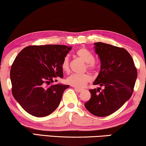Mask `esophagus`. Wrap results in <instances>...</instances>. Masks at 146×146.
<instances>
[{
  "mask_svg": "<svg viewBox=\"0 0 146 146\" xmlns=\"http://www.w3.org/2000/svg\"><path fill=\"white\" fill-rule=\"evenodd\" d=\"M74 90L78 92H81L82 91V89H80V88H74Z\"/></svg>",
  "mask_w": 146,
  "mask_h": 146,
  "instance_id": "esophagus-1",
  "label": "esophagus"
}]
</instances>
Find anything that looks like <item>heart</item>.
<instances>
[{
  "instance_id": "b5f03b06",
  "label": "heart",
  "mask_w": 146,
  "mask_h": 146,
  "mask_svg": "<svg viewBox=\"0 0 146 146\" xmlns=\"http://www.w3.org/2000/svg\"><path fill=\"white\" fill-rule=\"evenodd\" d=\"M76 56L82 60L85 63H86V68L90 71L96 70L97 64L94 61V57L92 53L85 48H81L76 52ZM61 68L64 72L69 71V59L67 56L64 58L61 63ZM91 80V77L88 74H72L66 78V82L68 84L72 86L78 88H82L84 87L88 82Z\"/></svg>"
}]
</instances>
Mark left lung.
I'll use <instances>...</instances> for the list:
<instances>
[{"label": "left lung", "mask_w": 146, "mask_h": 146, "mask_svg": "<svg viewBox=\"0 0 146 146\" xmlns=\"http://www.w3.org/2000/svg\"><path fill=\"white\" fill-rule=\"evenodd\" d=\"M94 45L101 67L93 84L104 88L90 90L91 98L84 106L93 115L105 117L114 113L130 98L137 72L132 58L125 49L103 42Z\"/></svg>", "instance_id": "obj_1"}]
</instances>
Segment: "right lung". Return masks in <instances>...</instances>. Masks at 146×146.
Segmentation results:
<instances>
[{"label":"right lung","instance_id":"right-lung-1","mask_svg":"<svg viewBox=\"0 0 146 146\" xmlns=\"http://www.w3.org/2000/svg\"><path fill=\"white\" fill-rule=\"evenodd\" d=\"M71 49L58 44L29 46L16 57L10 73L12 93L27 112L44 117L58 106L69 86L52 83L63 78L61 63Z\"/></svg>","mask_w":146,"mask_h":146}]
</instances>
